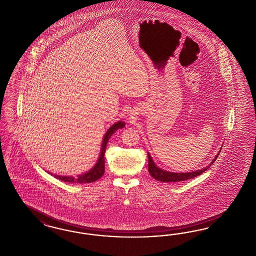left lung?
Returning a JSON list of instances; mask_svg holds the SVG:
<instances>
[{"mask_svg": "<svg viewBox=\"0 0 256 256\" xmlns=\"http://www.w3.org/2000/svg\"><path fill=\"white\" fill-rule=\"evenodd\" d=\"M219 155V154H217ZM148 172L154 177V179L161 181V182H180V181H184V180H188L192 178H194L196 176L203 174L204 170H206L210 166H206L203 170L194 172H188V174H175V172H164L163 170L159 168L157 166L154 164L152 158L150 157V154H148ZM218 156H216L214 161L212 162V164L214 163L215 160L217 159Z\"/></svg>", "mask_w": 256, "mask_h": 256, "instance_id": "left-lung-1", "label": "left lung"}]
</instances>
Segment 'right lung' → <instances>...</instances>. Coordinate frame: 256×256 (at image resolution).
<instances>
[{
	"mask_svg": "<svg viewBox=\"0 0 256 256\" xmlns=\"http://www.w3.org/2000/svg\"><path fill=\"white\" fill-rule=\"evenodd\" d=\"M124 126V122H117L116 124H112L106 133L104 134V140H102V150H101V154L100 157L98 159V162L94 166V168H92L90 172H88L86 174H82L78 176V178H74L72 176H60V175H54L57 179L62 180L64 182H68V183H80V184H84V183H92L95 182L96 180H98L99 178H101L102 174H104V152H106V144L108 142L110 138L112 137L113 133L115 132L117 130L122 128Z\"/></svg>",
	"mask_w": 256,
	"mask_h": 256,
	"instance_id": "add662e5",
	"label": "right lung"
}]
</instances>
